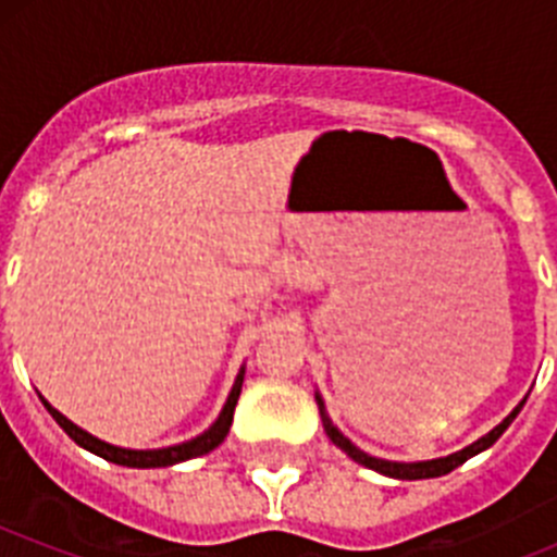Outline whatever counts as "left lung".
Masks as SVG:
<instances>
[{"label":"left lung","mask_w":557,"mask_h":557,"mask_svg":"<svg viewBox=\"0 0 557 557\" xmlns=\"http://www.w3.org/2000/svg\"><path fill=\"white\" fill-rule=\"evenodd\" d=\"M314 401H318V410H321V418H323V430H326L329 441H332L337 449L346 451L348 457H351L354 462H359V466H366V469H373L379 471V474H385V476H393V480H430V476H444L449 474V471H455L457 466H462V462L469 460V457L480 455V451H485L488 446H494L496 441L502 437V432L508 430L510 424H513V418L519 416V410L524 407V401H519V405L510 410V416H505L499 421V424L494 426V430L488 432V435H482L476 437L474 444H469L466 449L455 451V455H446V457H435V460H416V462H398V460H385V457H373L368 455V451H362L359 446H354L351 441H348L343 432L337 430V426L332 424V418H329L326 412V405H323V398L321 393H314Z\"/></svg>","instance_id":"1"}]
</instances>
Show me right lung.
I'll return each instance as SVG.
<instances>
[{
    "label": "right lung",
    "mask_w": 557,
    "mask_h": 557,
    "mask_svg": "<svg viewBox=\"0 0 557 557\" xmlns=\"http://www.w3.org/2000/svg\"><path fill=\"white\" fill-rule=\"evenodd\" d=\"M243 379H245V366L239 368L236 373L234 385H231L228 398H225L223 410H220L218 421L209 426L206 432H200L198 437H191V441H184V444H175V446H164V449H122V446H113L95 437L91 432L81 430L77 424H72L63 412H58L55 407L49 405L47 398H41L44 407L49 410V416L55 418L61 430L66 432L77 446L88 449L91 455L102 457L108 462H116V466H127V469H164V466H175V462H184L191 460V457H200V455H209L211 449H218L220 444L225 441L231 430V421H234V407H236V398L243 393Z\"/></svg>",
    "instance_id": "obj_1"
}]
</instances>
